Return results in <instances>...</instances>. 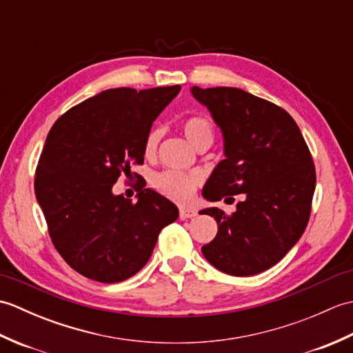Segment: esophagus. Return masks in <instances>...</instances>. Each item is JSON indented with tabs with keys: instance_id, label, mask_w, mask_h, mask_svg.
Wrapping results in <instances>:
<instances>
[{
	"instance_id": "obj_1",
	"label": "esophagus",
	"mask_w": 353,
	"mask_h": 353,
	"mask_svg": "<svg viewBox=\"0 0 353 353\" xmlns=\"http://www.w3.org/2000/svg\"><path fill=\"white\" fill-rule=\"evenodd\" d=\"M196 215H197V212L191 208H181V211H179V216H181V220L192 219V216H196Z\"/></svg>"
}]
</instances>
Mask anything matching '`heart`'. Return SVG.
<instances>
[{"label": "heart", "mask_w": 353, "mask_h": 353, "mask_svg": "<svg viewBox=\"0 0 353 353\" xmlns=\"http://www.w3.org/2000/svg\"><path fill=\"white\" fill-rule=\"evenodd\" d=\"M183 133L186 139L190 141V144L196 147L201 141L214 138V127L211 121L203 117H191L183 123ZM161 137L162 132L157 127L148 132L144 142L145 156H152L156 152ZM199 183L200 179L197 174L174 170H165L162 172H157L152 179V185L157 192L177 201H185L191 199Z\"/></svg>", "instance_id": "obj_1"}]
</instances>
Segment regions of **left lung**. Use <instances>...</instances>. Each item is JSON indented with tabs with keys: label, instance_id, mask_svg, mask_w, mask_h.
<instances>
[{
	"label": "left lung",
	"instance_id": "1",
	"mask_svg": "<svg viewBox=\"0 0 353 353\" xmlns=\"http://www.w3.org/2000/svg\"><path fill=\"white\" fill-rule=\"evenodd\" d=\"M223 134L224 159L203 186L208 201L244 194L236 211L206 208L219 232L201 247L230 276H253L277 264L301 239L311 214L316 168L301 129L282 108L238 88H191Z\"/></svg>",
	"mask_w": 353,
	"mask_h": 353
}]
</instances>
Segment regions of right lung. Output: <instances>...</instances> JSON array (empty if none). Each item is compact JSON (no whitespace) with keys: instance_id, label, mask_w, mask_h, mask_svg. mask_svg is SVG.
Here are the masks:
<instances>
[{"instance_id":"right-lung-1","label":"right lung","mask_w":353,"mask_h":353,"mask_svg":"<svg viewBox=\"0 0 353 353\" xmlns=\"http://www.w3.org/2000/svg\"><path fill=\"white\" fill-rule=\"evenodd\" d=\"M179 91L108 89L51 127L36 168V199L57 252L88 279L115 283L137 274L161 230L177 220V206L159 192L142 186L132 203L112 186L132 163L144 162L153 121Z\"/></svg>"}]
</instances>
